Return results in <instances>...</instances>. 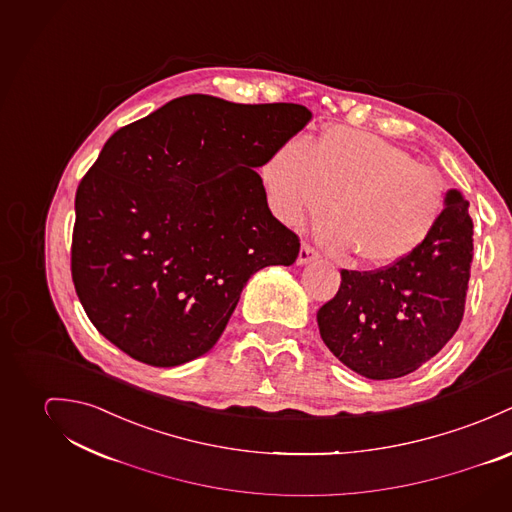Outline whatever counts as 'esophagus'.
<instances>
[{
    "label": "esophagus",
    "mask_w": 512,
    "mask_h": 512,
    "mask_svg": "<svg viewBox=\"0 0 512 512\" xmlns=\"http://www.w3.org/2000/svg\"><path fill=\"white\" fill-rule=\"evenodd\" d=\"M320 255H318V251L312 247V245H308V243H302V247H300V253H298V259H296V263L298 265H308V263H312V261H316Z\"/></svg>",
    "instance_id": "1"
}]
</instances>
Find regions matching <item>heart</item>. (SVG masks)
Wrapping results in <instances>:
<instances>
[{"label": "heart", "mask_w": 512, "mask_h": 512, "mask_svg": "<svg viewBox=\"0 0 512 512\" xmlns=\"http://www.w3.org/2000/svg\"><path fill=\"white\" fill-rule=\"evenodd\" d=\"M267 204L288 228L330 210L316 228L332 253H357L367 267H395L420 251L446 208L440 174L397 145L330 127L314 143L284 141L259 169Z\"/></svg>", "instance_id": "obj_1"}]
</instances>
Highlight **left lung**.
<instances>
[{
  "label": "left lung",
  "mask_w": 512,
  "mask_h": 512,
  "mask_svg": "<svg viewBox=\"0 0 512 512\" xmlns=\"http://www.w3.org/2000/svg\"><path fill=\"white\" fill-rule=\"evenodd\" d=\"M469 202L448 190L444 216L406 261L341 271L338 294L316 318L328 349L351 371L383 381L416 371L452 340L465 310L473 259Z\"/></svg>",
  "instance_id": "1"
}]
</instances>
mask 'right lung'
I'll list each match as a JSON object with an SVG mask.
<instances>
[{
	"instance_id": "add662e5",
	"label": "right lung",
	"mask_w": 512,
	"mask_h": 512,
	"mask_svg": "<svg viewBox=\"0 0 512 512\" xmlns=\"http://www.w3.org/2000/svg\"><path fill=\"white\" fill-rule=\"evenodd\" d=\"M310 119L190 94L115 131L76 190L72 233L74 288L106 340L153 367L188 363L251 275L296 261L257 169Z\"/></svg>"
}]
</instances>
